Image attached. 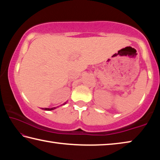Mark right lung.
<instances>
[{
	"label": "right lung",
	"instance_id": "1",
	"mask_svg": "<svg viewBox=\"0 0 160 160\" xmlns=\"http://www.w3.org/2000/svg\"><path fill=\"white\" fill-rule=\"evenodd\" d=\"M65 104H66V103H65ZM54 109H56V108L55 107H53V108H42V109L46 110V111H50V110H53Z\"/></svg>",
	"mask_w": 160,
	"mask_h": 160
}]
</instances>
